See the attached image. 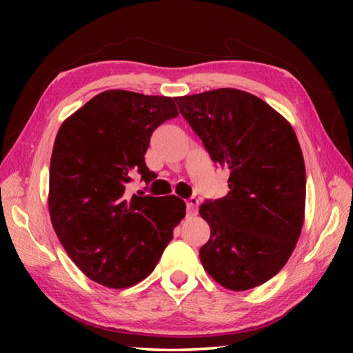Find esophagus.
Here are the masks:
<instances>
[{"label":"esophagus","mask_w":353,"mask_h":353,"mask_svg":"<svg viewBox=\"0 0 353 353\" xmlns=\"http://www.w3.org/2000/svg\"><path fill=\"white\" fill-rule=\"evenodd\" d=\"M198 207H199V199L196 198V196H191V198L187 199V212L190 214L198 213Z\"/></svg>","instance_id":"obj_1"}]
</instances>
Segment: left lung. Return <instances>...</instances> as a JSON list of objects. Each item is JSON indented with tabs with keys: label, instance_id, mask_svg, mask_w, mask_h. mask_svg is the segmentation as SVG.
<instances>
[{
	"label": "left lung",
	"instance_id": "8db88e82",
	"mask_svg": "<svg viewBox=\"0 0 353 353\" xmlns=\"http://www.w3.org/2000/svg\"><path fill=\"white\" fill-rule=\"evenodd\" d=\"M174 101L213 162L230 171L227 196L199 208L210 225L202 266L224 288H255L282 270L302 230L307 179L297 137L248 92L218 88Z\"/></svg>",
	"mask_w": 353,
	"mask_h": 353
}]
</instances>
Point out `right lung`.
I'll return each instance as SVG.
<instances>
[{
  "label": "right lung",
  "mask_w": 353,
  "mask_h": 353,
  "mask_svg": "<svg viewBox=\"0 0 353 353\" xmlns=\"http://www.w3.org/2000/svg\"><path fill=\"white\" fill-rule=\"evenodd\" d=\"M174 101L126 90L97 94L59 129L50 166V214L74 265L109 288L148 277L185 216L177 196H129L128 183L155 174L145 162L149 140Z\"/></svg>",
  "instance_id": "1"
}]
</instances>
